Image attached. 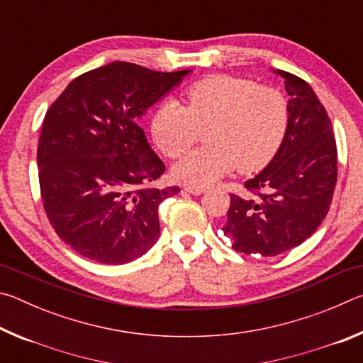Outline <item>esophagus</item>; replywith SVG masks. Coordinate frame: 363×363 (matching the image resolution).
Listing matches in <instances>:
<instances>
[{
    "label": "esophagus",
    "mask_w": 363,
    "mask_h": 363,
    "mask_svg": "<svg viewBox=\"0 0 363 363\" xmlns=\"http://www.w3.org/2000/svg\"><path fill=\"white\" fill-rule=\"evenodd\" d=\"M184 190L192 195H201L203 192H206L205 187H195V186H184Z\"/></svg>",
    "instance_id": "esophagus-1"
}]
</instances>
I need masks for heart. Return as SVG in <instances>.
Instances as JSON below:
<instances>
[{"mask_svg": "<svg viewBox=\"0 0 363 363\" xmlns=\"http://www.w3.org/2000/svg\"><path fill=\"white\" fill-rule=\"evenodd\" d=\"M206 131V144L184 155L173 176L187 186L208 187L238 168L261 169L279 152L288 130V102L280 91L251 79L211 75L187 89V107L163 101L152 116V136L168 157H179Z\"/></svg>", "mask_w": 363, "mask_h": 363, "instance_id": "b5f03b06", "label": "heart"}]
</instances>
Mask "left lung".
Returning <instances> with one entry per match:
<instances>
[{"label": "left lung", "mask_w": 363, "mask_h": 363, "mask_svg": "<svg viewBox=\"0 0 363 363\" xmlns=\"http://www.w3.org/2000/svg\"><path fill=\"white\" fill-rule=\"evenodd\" d=\"M285 79L288 130L279 152L245 182L255 196L230 195L224 235L245 255L277 256L314 233L333 199L337 155L331 121L304 79L270 69Z\"/></svg>", "instance_id": "left-lung-1"}]
</instances>
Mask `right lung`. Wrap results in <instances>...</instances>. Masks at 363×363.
<instances>
[{"label": "right lung", "instance_id": "1", "mask_svg": "<svg viewBox=\"0 0 363 363\" xmlns=\"http://www.w3.org/2000/svg\"><path fill=\"white\" fill-rule=\"evenodd\" d=\"M190 73L112 62L73 79L46 112L36 155L43 205L78 255L126 264L157 243L158 206L181 190L153 187L164 164L136 121Z\"/></svg>", "mask_w": 363, "mask_h": 363}]
</instances>
